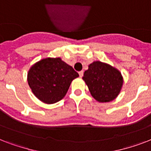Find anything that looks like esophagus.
Masks as SVG:
<instances>
[{
	"mask_svg": "<svg viewBox=\"0 0 151 151\" xmlns=\"http://www.w3.org/2000/svg\"><path fill=\"white\" fill-rule=\"evenodd\" d=\"M79 76H80L81 78V77H82L83 76V74H84V72H83V71H80V72H79Z\"/></svg>",
	"mask_w": 151,
	"mask_h": 151,
	"instance_id": "esophagus-1",
	"label": "esophagus"
}]
</instances>
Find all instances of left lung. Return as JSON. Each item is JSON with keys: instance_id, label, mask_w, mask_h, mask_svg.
Returning a JSON list of instances; mask_svg holds the SVG:
<instances>
[{"instance_id": "1", "label": "left lung", "mask_w": 151, "mask_h": 151, "mask_svg": "<svg viewBox=\"0 0 151 151\" xmlns=\"http://www.w3.org/2000/svg\"><path fill=\"white\" fill-rule=\"evenodd\" d=\"M82 79L92 97L100 103L114 100L120 93L123 85V78L120 71L99 61L90 64Z\"/></svg>"}]
</instances>
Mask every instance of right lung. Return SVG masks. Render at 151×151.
Returning <instances> with one entry per match:
<instances>
[{
	"label": "right lung",
	"mask_w": 151,
	"mask_h": 151,
	"mask_svg": "<svg viewBox=\"0 0 151 151\" xmlns=\"http://www.w3.org/2000/svg\"><path fill=\"white\" fill-rule=\"evenodd\" d=\"M78 77L79 74L73 67L60 58H46L31 66L27 81L37 99L52 104L66 96L71 81Z\"/></svg>",
	"instance_id": "1"
}]
</instances>
